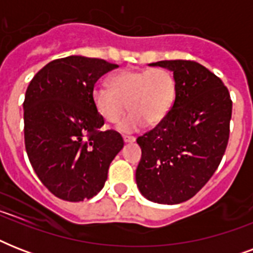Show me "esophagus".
<instances>
[{
    "label": "esophagus",
    "instance_id": "34e87169",
    "mask_svg": "<svg viewBox=\"0 0 253 253\" xmlns=\"http://www.w3.org/2000/svg\"><path fill=\"white\" fill-rule=\"evenodd\" d=\"M123 142L132 143V142H135V138L134 136H128V135H123Z\"/></svg>",
    "mask_w": 253,
    "mask_h": 253
}]
</instances>
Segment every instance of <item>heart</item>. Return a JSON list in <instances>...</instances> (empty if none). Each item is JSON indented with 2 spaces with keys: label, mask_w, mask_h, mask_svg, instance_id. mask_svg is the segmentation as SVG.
Returning a JSON list of instances; mask_svg holds the SVG:
<instances>
[{
  "label": "heart",
  "mask_w": 253,
  "mask_h": 253,
  "mask_svg": "<svg viewBox=\"0 0 253 253\" xmlns=\"http://www.w3.org/2000/svg\"><path fill=\"white\" fill-rule=\"evenodd\" d=\"M109 84L95 85L91 99L98 114L111 123L121 119L128 103L131 113L118 126L125 132L163 122L176 99L174 79L163 68L126 69L113 75Z\"/></svg>",
  "instance_id": "b5f03b06"
}]
</instances>
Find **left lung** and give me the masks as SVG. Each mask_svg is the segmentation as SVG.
<instances>
[{"instance_id":"1","label":"left lung","mask_w":253,"mask_h":253,"mask_svg":"<svg viewBox=\"0 0 253 253\" xmlns=\"http://www.w3.org/2000/svg\"><path fill=\"white\" fill-rule=\"evenodd\" d=\"M173 72L176 99L158 126L136 139L142 159L136 185L147 200L176 205L204 188L219 166L230 136L232 101L219 77L200 63H152Z\"/></svg>"}]
</instances>
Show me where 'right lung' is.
<instances>
[{
  "label": "right lung",
  "mask_w": 253,
  "mask_h": 253,
  "mask_svg": "<svg viewBox=\"0 0 253 253\" xmlns=\"http://www.w3.org/2000/svg\"><path fill=\"white\" fill-rule=\"evenodd\" d=\"M115 68L102 59L63 57L43 67L27 86L26 152L39 180L60 200L94 197L123 148L119 132L101 130L105 121L91 99L97 80Z\"/></svg>",
  "instance_id": "add662e5"
}]
</instances>
